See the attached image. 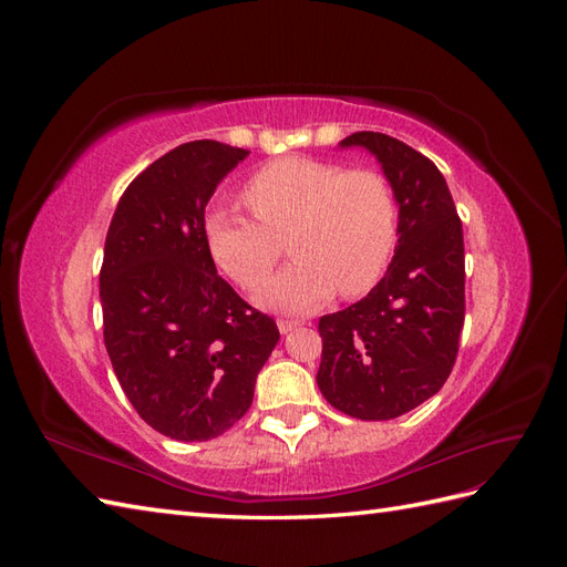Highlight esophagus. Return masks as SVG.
I'll use <instances>...</instances> for the list:
<instances>
[{
    "label": "esophagus",
    "instance_id": "1",
    "mask_svg": "<svg viewBox=\"0 0 567 567\" xmlns=\"http://www.w3.org/2000/svg\"><path fill=\"white\" fill-rule=\"evenodd\" d=\"M277 323H279V331L281 333H290L293 329H298V326H302L300 319H279Z\"/></svg>",
    "mask_w": 567,
    "mask_h": 567
}]
</instances>
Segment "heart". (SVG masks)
I'll return each mask as SVG.
<instances>
[{"label": "heart", "instance_id": "obj_1", "mask_svg": "<svg viewBox=\"0 0 567 567\" xmlns=\"http://www.w3.org/2000/svg\"><path fill=\"white\" fill-rule=\"evenodd\" d=\"M244 198L255 217L217 205L205 213V241L217 267L244 288L269 277L288 241L293 262L255 296L271 312L315 310L336 288L364 293L398 244V203L375 169L281 158L257 169Z\"/></svg>", "mask_w": 567, "mask_h": 567}]
</instances>
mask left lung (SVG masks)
<instances>
[{
  "label": "left lung",
  "instance_id": "1",
  "mask_svg": "<svg viewBox=\"0 0 567 567\" xmlns=\"http://www.w3.org/2000/svg\"><path fill=\"white\" fill-rule=\"evenodd\" d=\"M400 205L398 246L369 296L319 319L317 385L331 406L362 421L416 409L450 379L466 315L463 229L433 161L381 132H354Z\"/></svg>",
  "mask_w": 567,
  "mask_h": 567
}]
</instances>
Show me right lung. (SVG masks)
I'll return each instance as SVG.
<instances>
[{"label":"right lung","instance_id":"add662e5","mask_svg":"<svg viewBox=\"0 0 567 567\" xmlns=\"http://www.w3.org/2000/svg\"><path fill=\"white\" fill-rule=\"evenodd\" d=\"M250 151L188 142L134 177L111 219L99 274L104 342L127 400L179 442L221 435L252 404L277 321L219 277L205 205Z\"/></svg>","mask_w":567,"mask_h":567}]
</instances>
